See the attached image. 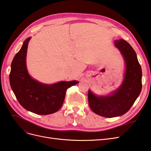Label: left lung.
I'll return each mask as SVG.
<instances>
[{
    "label": "left lung",
    "instance_id": "left-lung-1",
    "mask_svg": "<svg viewBox=\"0 0 151 151\" xmlns=\"http://www.w3.org/2000/svg\"><path fill=\"white\" fill-rule=\"evenodd\" d=\"M124 58L125 71L121 86L107 96H96L89 89L88 101L92 111L106 118L120 116L129 110L142 90V68L137 55L124 40L115 41Z\"/></svg>",
    "mask_w": 151,
    "mask_h": 151
}]
</instances>
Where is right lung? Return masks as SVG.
<instances>
[{
  "instance_id": "add662e5",
  "label": "right lung",
  "mask_w": 151,
  "mask_h": 151,
  "mask_svg": "<svg viewBox=\"0 0 151 151\" xmlns=\"http://www.w3.org/2000/svg\"><path fill=\"white\" fill-rule=\"evenodd\" d=\"M31 37L27 38L13 58L9 75L10 84L17 99L26 110L38 115L57 112L64 101L67 89L78 81H60L53 84L40 83L29 76L26 67V53Z\"/></svg>"
}]
</instances>
